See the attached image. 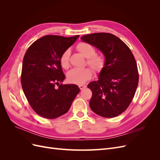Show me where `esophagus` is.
Wrapping results in <instances>:
<instances>
[{
	"mask_svg": "<svg viewBox=\"0 0 160 160\" xmlns=\"http://www.w3.org/2000/svg\"><path fill=\"white\" fill-rule=\"evenodd\" d=\"M79 88L80 89H83L84 88H86V85H79Z\"/></svg>",
	"mask_w": 160,
	"mask_h": 160,
	"instance_id": "esophagus-1",
	"label": "esophagus"
}]
</instances>
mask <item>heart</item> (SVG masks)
<instances>
[{
	"mask_svg": "<svg viewBox=\"0 0 160 160\" xmlns=\"http://www.w3.org/2000/svg\"><path fill=\"white\" fill-rule=\"evenodd\" d=\"M76 49L85 57L87 64L91 67L96 73H99L105 66V59L102 55L95 54V48L89 43L85 42H79L76 47ZM70 51L67 49L61 55L59 62L61 67L64 69H68L70 67L69 62ZM92 71L89 67L83 69H72L67 74V79L69 83L82 85L91 79Z\"/></svg>",
	"mask_w": 160,
	"mask_h": 160,
	"instance_id": "obj_1",
	"label": "heart"
}]
</instances>
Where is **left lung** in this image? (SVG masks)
<instances>
[{
	"instance_id": "8db88e82",
	"label": "left lung",
	"mask_w": 160,
	"mask_h": 160,
	"mask_svg": "<svg viewBox=\"0 0 160 160\" xmlns=\"http://www.w3.org/2000/svg\"><path fill=\"white\" fill-rule=\"evenodd\" d=\"M81 39L98 48L105 59V66L99 72L98 80L88 85L92 91L90 108L104 118L118 116L129 107L138 85L134 56L126 44L113 34L92 33Z\"/></svg>"
}]
</instances>
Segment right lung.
<instances>
[{
  "label": "right lung",
  "mask_w": 160,
  "mask_h": 160,
  "mask_svg": "<svg viewBox=\"0 0 160 160\" xmlns=\"http://www.w3.org/2000/svg\"><path fill=\"white\" fill-rule=\"evenodd\" d=\"M79 36L47 35L34 42L23 58L21 84L31 107L42 118L55 119L66 113L80 89L74 84H56L65 76L59 59Z\"/></svg>",
  "instance_id": "add662e5"
}]
</instances>
